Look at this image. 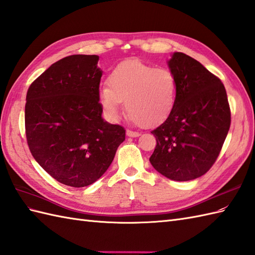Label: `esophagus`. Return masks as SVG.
<instances>
[{"mask_svg":"<svg viewBox=\"0 0 255 255\" xmlns=\"http://www.w3.org/2000/svg\"><path fill=\"white\" fill-rule=\"evenodd\" d=\"M127 135L129 137H137L139 136V133L136 131H131V129H127Z\"/></svg>","mask_w":255,"mask_h":255,"instance_id":"34e87169","label":"esophagus"}]
</instances>
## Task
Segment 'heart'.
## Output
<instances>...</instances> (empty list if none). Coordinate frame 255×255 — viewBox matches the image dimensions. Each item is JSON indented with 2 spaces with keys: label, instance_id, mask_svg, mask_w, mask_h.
<instances>
[{
  "label": "heart",
  "instance_id": "heart-1",
  "mask_svg": "<svg viewBox=\"0 0 255 255\" xmlns=\"http://www.w3.org/2000/svg\"><path fill=\"white\" fill-rule=\"evenodd\" d=\"M108 86L99 88V103L107 116L117 119L122 101L129 118L151 127L165 121L177 101V80L166 67H155L139 60L126 61L109 76Z\"/></svg>",
  "mask_w": 255,
  "mask_h": 255
}]
</instances>
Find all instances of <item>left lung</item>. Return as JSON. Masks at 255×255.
Here are the masks:
<instances>
[{
    "instance_id": "1",
    "label": "left lung",
    "mask_w": 255,
    "mask_h": 255,
    "mask_svg": "<svg viewBox=\"0 0 255 255\" xmlns=\"http://www.w3.org/2000/svg\"><path fill=\"white\" fill-rule=\"evenodd\" d=\"M168 65L177 80V101L151 131L157 145L149 161L168 179L189 181L216 161L230 128V107L222 81L199 61L175 52Z\"/></svg>"
}]
</instances>
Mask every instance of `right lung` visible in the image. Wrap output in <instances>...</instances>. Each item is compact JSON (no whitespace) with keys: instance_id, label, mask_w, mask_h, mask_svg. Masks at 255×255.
<instances>
[{"instance_id":"1","label":"right lung","mask_w":255,"mask_h":255,"mask_svg":"<svg viewBox=\"0 0 255 255\" xmlns=\"http://www.w3.org/2000/svg\"><path fill=\"white\" fill-rule=\"evenodd\" d=\"M98 55L55 62L28 88L27 144L36 161L65 185L83 188L109 168L126 129L101 118Z\"/></svg>"}]
</instances>
